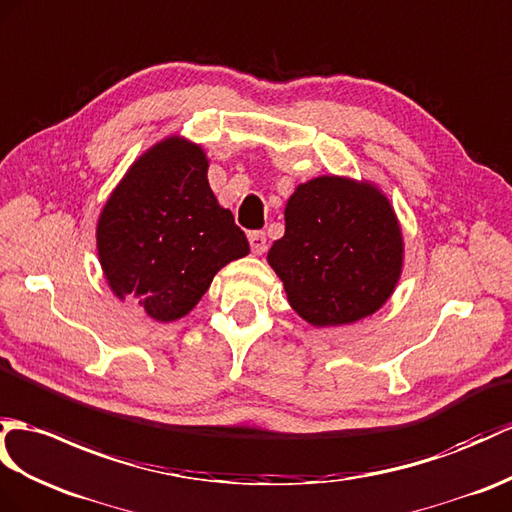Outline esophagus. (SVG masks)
<instances>
[{"mask_svg": "<svg viewBox=\"0 0 512 512\" xmlns=\"http://www.w3.org/2000/svg\"><path fill=\"white\" fill-rule=\"evenodd\" d=\"M248 242H251V251L255 255H261L266 251V233L264 231H251L248 233Z\"/></svg>", "mask_w": 512, "mask_h": 512, "instance_id": "esophagus-1", "label": "esophagus"}]
</instances>
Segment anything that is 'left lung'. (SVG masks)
<instances>
[{
  "label": "left lung",
  "instance_id": "1",
  "mask_svg": "<svg viewBox=\"0 0 512 512\" xmlns=\"http://www.w3.org/2000/svg\"><path fill=\"white\" fill-rule=\"evenodd\" d=\"M401 231L386 196L366 183L320 176L285 207V235L268 251L288 301L316 327L377 312L401 272Z\"/></svg>",
  "mask_w": 512,
  "mask_h": 512
}]
</instances>
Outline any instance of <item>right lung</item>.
Instances as JSON below:
<instances>
[{"instance_id":"right-lung-1","label":"right lung","mask_w":512,"mask_h":512,"mask_svg":"<svg viewBox=\"0 0 512 512\" xmlns=\"http://www.w3.org/2000/svg\"><path fill=\"white\" fill-rule=\"evenodd\" d=\"M207 168L198 146L165 139L128 170L98 222L106 281L161 323L185 316L222 266L251 251Z\"/></svg>"}]
</instances>
